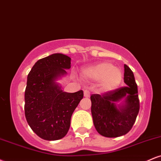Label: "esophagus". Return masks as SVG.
<instances>
[{"instance_id":"esophagus-1","label":"esophagus","mask_w":161,"mask_h":161,"mask_svg":"<svg viewBox=\"0 0 161 161\" xmlns=\"http://www.w3.org/2000/svg\"><path fill=\"white\" fill-rule=\"evenodd\" d=\"M84 96L86 97H88L90 96V92L88 90H84Z\"/></svg>"}]
</instances>
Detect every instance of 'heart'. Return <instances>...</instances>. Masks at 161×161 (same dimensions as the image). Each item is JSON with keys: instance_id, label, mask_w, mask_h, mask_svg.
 <instances>
[{"instance_id": "obj_1", "label": "heart", "mask_w": 161, "mask_h": 161, "mask_svg": "<svg viewBox=\"0 0 161 161\" xmlns=\"http://www.w3.org/2000/svg\"><path fill=\"white\" fill-rule=\"evenodd\" d=\"M86 78L92 80H101V88L104 91H110L120 84L123 73L119 68L114 67L109 62H102L83 70Z\"/></svg>"}]
</instances>
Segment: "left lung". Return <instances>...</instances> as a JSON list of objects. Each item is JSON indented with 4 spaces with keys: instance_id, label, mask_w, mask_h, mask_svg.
Segmentation results:
<instances>
[{
    "instance_id": "8db88e82",
    "label": "left lung",
    "mask_w": 161,
    "mask_h": 161,
    "mask_svg": "<svg viewBox=\"0 0 161 161\" xmlns=\"http://www.w3.org/2000/svg\"><path fill=\"white\" fill-rule=\"evenodd\" d=\"M124 82L126 86L98 95H91L92 114L97 132L108 138L128 133L139 112L138 86L130 68L124 65ZM123 97L125 104L117 108L115 103Z\"/></svg>"
}]
</instances>
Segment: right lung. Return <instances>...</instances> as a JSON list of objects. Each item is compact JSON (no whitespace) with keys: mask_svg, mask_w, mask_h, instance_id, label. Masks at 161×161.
Segmentation results:
<instances>
[{"mask_svg":"<svg viewBox=\"0 0 161 161\" xmlns=\"http://www.w3.org/2000/svg\"><path fill=\"white\" fill-rule=\"evenodd\" d=\"M71 67V58L53 53L38 60L27 77L25 116L28 124L40 138L54 141L64 138L72 114L83 98L82 90L63 92L55 80Z\"/></svg>","mask_w":161,"mask_h":161,"instance_id":"1","label":"right lung"}]
</instances>
